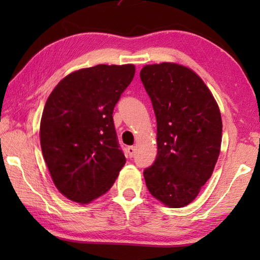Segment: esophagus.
Masks as SVG:
<instances>
[{
	"mask_svg": "<svg viewBox=\"0 0 260 260\" xmlns=\"http://www.w3.org/2000/svg\"><path fill=\"white\" fill-rule=\"evenodd\" d=\"M127 152H128L129 158L133 157L134 153H135V147H128V148H127Z\"/></svg>",
	"mask_w": 260,
	"mask_h": 260,
	"instance_id": "obj_1",
	"label": "esophagus"
}]
</instances>
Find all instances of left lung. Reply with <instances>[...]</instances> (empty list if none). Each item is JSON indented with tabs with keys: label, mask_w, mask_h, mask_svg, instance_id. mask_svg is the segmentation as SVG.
Wrapping results in <instances>:
<instances>
[{
	"label": "left lung",
	"mask_w": 260,
	"mask_h": 260,
	"mask_svg": "<svg viewBox=\"0 0 260 260\" xmlns=\"http://www.w3.org/2000/svg\"><path fill=\"white\" fill-rule=\"evenodd\" d=\"M140 78L157 120V157L143 175L151 195L170 208L196 199L212 175L222 121L204 81L175 63L146 65Z\"/></svg>",
	"instance_id": "left-lung-1"
}]
</instances>
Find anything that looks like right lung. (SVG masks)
<instances>
[{"mask_svg": "<svg viewBox=\"0 0 260 260\" xmlns=\"http://www.w3.org/2000/svg\"><path fill=\"white\" fill-rule=\"evenodd\" d=\"M134 74L133 64L81 69L48 98L40 124L42 155L69 200L87 204L102 196L125 165L112 113Z\"/></svg>", "mask_w": 260, "mask_h": 260, "instance_id": "add662e5", "label": "right lung"}]
</instances>
